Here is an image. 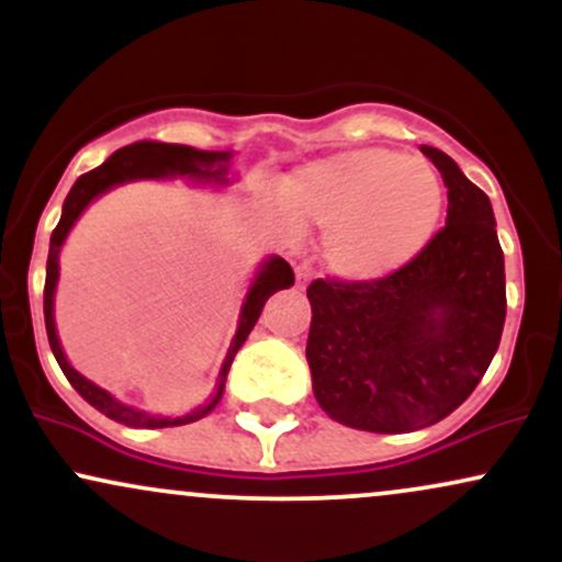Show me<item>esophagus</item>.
Instances as JSON below:
<instances>
[{"label":"esophagus","instance_id":"1","mask_svg":"<svg viewBox=\"0 0 562 562\" xmlns=\"http://www.w3.org/2000/svg\"><path fill=\"white\" fill-rule=\"evenodd\" d=\"M308 277H312V263H308V261L295 263V280H299V285H303Z\"/></svg>","mask_w":562,"mask_h":562}]
</instances>
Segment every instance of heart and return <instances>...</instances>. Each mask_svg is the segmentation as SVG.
<instances>
[{
  "label": "heart",
  "mask_w": 562,
  "mask_h": 562,
  "mask_svg": "<svg viewBox=\"0 0 562 562\" xmlns=\"http://www.w3.org/2000/svg\"><path fill=\"white\" fill-rule=\"evenodd\" d=\"M288 216L327 229V261L353 280L404 267L434 237L443 209L436 169L383 147L314 160L282 187Z\"/></svg>",
  "instance_id": "1"
}]
</instances>
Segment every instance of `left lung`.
<instances>
[{
    "instance_id": "1",
    "label": "left lung",
    "mask_w": 562,
    "mask_h": 562,
    "mask_svg": "<svg viewBox=\"0 0 562 562\" xmlns=\"http://www.w3.org/2000/svg\"><path fill=\"white\" fill-rule=\"evenodd\" d=\"M447 184V224L380 280L325 277L312 301L306 359L335 423L409 434L451 415L492 364L505 327V256L486 192L447 153L423 145Z\"/></svg>"
}]
</instances>
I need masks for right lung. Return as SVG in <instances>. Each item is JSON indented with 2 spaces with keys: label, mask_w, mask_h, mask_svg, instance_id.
Returning a JSON list of instances; mask_svg holds the SVG:
<instances>
[{
  "label": "right lung",
  "mask_w": 562,
  "mask_h": 562,
  "mask_svg": "<svg viewBox=\"0 0 562 562\" xmlns=\"http://www.w3.org/2000/svg\"><path fill=\"white\" fill-rule=\"evenodd\" d=\"M227 160H229V153L195 150V147L190 145H169V142H134V145L121 147V150H115L105 164L97 166L94 171L83 173V177L76 179V184L70 187L66 203H63L60 222H57L53 237H49L47 280H44V325H47L49 348H53L63 375H66L68 383L79 391L83 402L92 404L94 409H100L102 415L111 417V420L128 425V428H171V425L195 423L200 417L209 415V412L222 402L232 359H235V353L240 351L245 338H248L250 330H254V325L259 322L263 303H267L269 295H274L277 290H285L293 285L295 282L293 269H290V263L285 259H280V256L263 261L259 274H256L254 285L248 290V299L243 303L240 327H237L235 338H232L227 359H224L222 372H218L214 396L209 398V404L198 406V409L190 412V415L173 417V420H169V417H153L147 415V412L134 409V406L115 402L111 393L97 389L94 383H89L87 378L79 375V372L68 364L66 353H63L60 348V340H57L55 317H53V299H55V285H57V254H60V245L66 240L68 229L74 227L76 218L81 216V211L87 209L100 192L111 190L113 184L128 182V179H142V177H195V179H216V182H227V179H224V173H227Z\"/></svg>",
  "instance_id": "1"
}]
</instances>
